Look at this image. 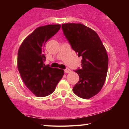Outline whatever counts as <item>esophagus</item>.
<instances>
[{
  "instance_id": "34e87169",
  "label": "esophagus",
  "mask_w": 129,
  "mask_h": 129,
  "mask_svg": "<svg viewBox=\"0 0 129 129\" xmlns=\"http://www.w3.org/2000/svg\"><path fill=\"white\" fill-rule=\"evenodd\" d=\"M71 72H72V71H71V70L69 69V68H67V69L65 70V73H70Z\"/></svg>"
}]
</instances>
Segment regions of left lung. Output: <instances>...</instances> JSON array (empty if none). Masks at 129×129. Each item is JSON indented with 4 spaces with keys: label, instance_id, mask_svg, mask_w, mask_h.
Here are the masks:
<instances>
[{
    "label": "left lung",
    "instance_id": "obj_1",
    "mask_svg": "<svg viewBox=\"0 0 129 129\" xmlns=\"http://www.w3.org/2000/svg\"><path fill=\"white\" fill-rule=\"evenodd\" d=\"M63 35L72 49L82 57L81 68L75 70L79 76L73 92L79 97L89 99L101 90L107 76L109 57L98 34L81 23L62 25Z\"/></svg>",
    "mask_w": 129,
    "mask_h": 129
}]
</instances>
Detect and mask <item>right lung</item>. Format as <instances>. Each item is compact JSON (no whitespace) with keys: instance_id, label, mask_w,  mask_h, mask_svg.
I'll return each instance as SVG.
<instances>
[{"instance_id":"1","label":"right lung","mask_w":129,"mask_h":129,"mask_svg":"<svg viewBox=\"0 0 129 129\" xmlns=\"http://www.w3.org/2000/svg\"><path fill=\"white\" fill-rule=\"evenodd\" d=\"M60 25L39 26L25 39L17 53V68L23 82L38 97L51 94L64 74L63 70L46 66L44 47Z\"/></svg>"}]
</instances>
